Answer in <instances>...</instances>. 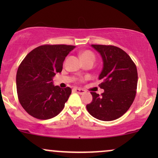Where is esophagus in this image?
I'll list each match as a JSON object with an SVG mask.
<instances>
[{"instance_id": "esophagus-1", "label": "esophagus", "mask_w": 158, "mask_h": 158, "mask_svg": "<svg viewBox=\"0 0 158 158\" xmlns=\"http://www.w3.org/2000/svg\"><path fill=\"white\" fill-rule=\"evenodd\" d=\"M73 90L75 92H77V93L79 94H82L85 93V90H83V89H80V88H74Z\"/></svg>"}]
</instances>
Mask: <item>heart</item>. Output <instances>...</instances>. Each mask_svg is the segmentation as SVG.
<instances>
[{"mask_svg": "<svg viewBox=\"0 0 158 158\" xmlns=\"http://www.w3.org/2000/svg\"><path fill=\"white\" fill-rule=\"evenodd\" d=\"M80 56L81 59H82L85 62H86V61H94V62L96 59V56L94 55V52L90 51L89 50H86L81 52L80 53Z\"/></svg>", "mask_w": 158, "mask_h": 158, "instance_id": "1", "label": "heart"}]
</instances>
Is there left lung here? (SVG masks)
I'll list each match as a JSON object with an SVG mask.
<instances>
[{"instance_id":"obj_1","label":"left lung","mask_w":158,"mask_h":158,"mask_svg":"<svg viewBox=\"0 0 158 158\" xmlns=\"http://www.w3.org/2000/svg\"><path fill=\"white\" fill-rule=\"evenodd\" d=\"M101 54L103 69L99 77L101 95L90 92L93 100L87 105L88 111L99 120L119 118L129 109L137 93V67L124 50L113 45L91 44Z\"/></svg>"}]
</instances>
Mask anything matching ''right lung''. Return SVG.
Listing matches in <instances>:
<instances>
[{"instance_id": "right-lung-1", "label": "right lung", "mask_w": 158, "mask_h": 158, "mask_svg": "<svg viewBox=\"0 0 158 158\" xmlns=\"http://www.w3.org/2000/svg\"><path fill=\"white\" fill-rule=\"evenodd\" d=\"M76 47L44 44L27 54L18 68L16 87L23 108L32 117L48 119L56 117L64 107L71 88L52 85V77L62 70L65 57Z\"/></svg>"}]
</instances>
